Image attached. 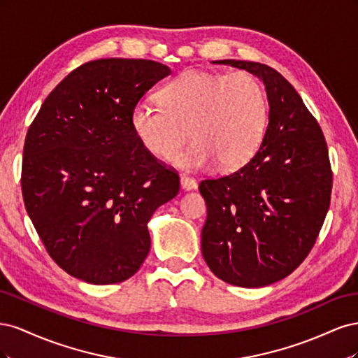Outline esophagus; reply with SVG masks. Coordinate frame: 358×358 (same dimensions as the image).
I'll return each mask as SVG.
<instances>
[{
	"label": "esophagus",
	"instance_id": "obj_1",
	"mask_svg": "<svg viewBox=\"0 0 358 358\" xmlns=\"http://www.w3.org/2000/svg\"><path fill=\"white\" fill-rule=\"evenodd\" d=\"M180 185L185 191H191V189H196L197 188V182L194 178L187 176V175H182L180 176Z\"/></svg>",
	"mask_w": 358,
	"mask_h": 358
}]
</instances>
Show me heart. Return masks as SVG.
I'll return each instance as SVG.
<instances>
[{
	"label": "heart",
	"instance_id": "1",
	"mask_svg": "<svg viewBox=\"0 0 358 358\" xmlns=\"http://www.w3.org/2000/svg\"><path fill=\"white\" fill-rule=\"evenodd\" d=\"M161 107L137 103L131 125L150 155L169 159L189 136L194 142L173 158L183 170H201L220 162L237 170L262 145L268 103L252 74L188 70L159 91Z\"/></svg>",
	"mask_w": 358,
	"mask_h": 358
}]
</instances>
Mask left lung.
<instances>
[{
	"label": "left lung",
	"instance_id": "obj_1",
	"mask_svg": "<svg viewBox=\"0 0 358 358\" xmlns=\"http://www.w3.org/2000/svg\"><path fill=\"white\" fill-rule=\"evenodd\" d=\"M213 64L263 80L268 125L243 167L200 182L208 206L201 254L224 282L259 288L294 272L317 242L330 208L329 149L317 119L282 74L251 61Z\"/></svg>",
	"mask_w": 358,
	"mask_h": 358
}]
</instances>
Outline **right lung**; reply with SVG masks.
I'll return each instance as SVG.
<instances>
[{
    "instance_id": "right-lung-1",
    "label": "right lung",
    "mask_w": 358,
    "mask_h": 358,
    "mask_svg": "<svg viewBox=\"0 0 358 358\" xmlns=\"http://www.w3.org/2000/svg\"><path fill=\"white\" fill-rule=\"evenodd\" d=\"M171 71L149 59L107 58L73 70L29 125L25 209L64 272L94 285L131 278L150 249L148 222L180 182L138 142L131 112Z\"/></svg>"
}]
</instances>
